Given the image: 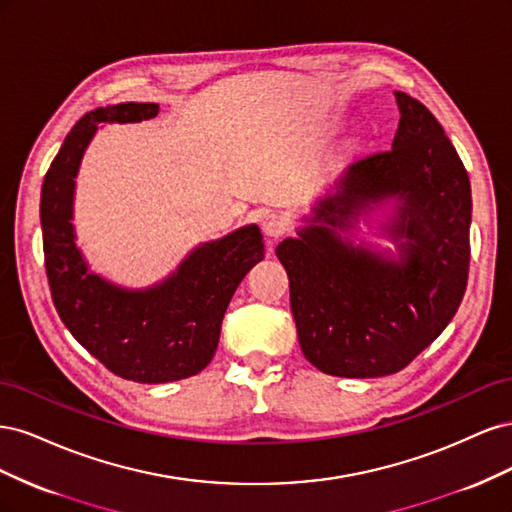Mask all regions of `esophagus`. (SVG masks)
<instances>
[{"mask_svg": "<svg viewBox=\"0 0 512 512\" xmlns=\"http://www.w3.org/2000/svg\"><path fill=\"white\" fill-rule=\"evenodd\" d=\"M288 228H290V222L280 213H267L265 218H262V232H265V235L271 239L284 237Z\"/></svg>", "mask_w": 512, "mask_h": 512, "instance_id": "34e87169", "label": "esophagus"}]
</instances>
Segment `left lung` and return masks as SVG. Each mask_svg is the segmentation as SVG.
Returning <instances> with one entry per match:
<instances>
[{
	"instance_id": "1",
	"label": "left lung",
	"mask_w": 512,
	"mask_h": 512,
	"mask_svg": "<svg viewBox=\"0 0 512 512\" xmlns=\"http://www.w3.org/2000/svg\"><path fill=\"white\" fill-rule=\"evenodd\" d=\"M395 96L401 117L393 147L352 164L337 196L314 209V222L335 226L339 203L348 213L359 200L397 196L391 230L393 239H406L399 262L352 250L318 224L275 250L290 280L301 350L331 376L397 374L446 329L468 286V173L429 108L404 91Z\"/></svg>"
}]
</instances>
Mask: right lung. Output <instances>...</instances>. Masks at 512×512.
Listing matches in <instances>:
<instances>
[{
    "instance_id": "right-lung-1",
    "label": "right lung",
    "mask_w": 512,
    "mask_h": 512,
    "mask_svg": "<svg viewBox=\"0 0 512 512\" xmlns=\"http://www.w3.org/2000/svg\"><path fill=\"white\" fill-rule=\"evenodd\" d=\"M153 102H123L89 111L74 123L40 196L44 267L61 322L115 376L160 384L196 376L213 359L222 318L237 286L265 258L258 226L200 245L177 273L149 290H123L89 273L76 250L72 220L74 177L98 123L156 117Z\"/></svg>"
}]
</instances>
